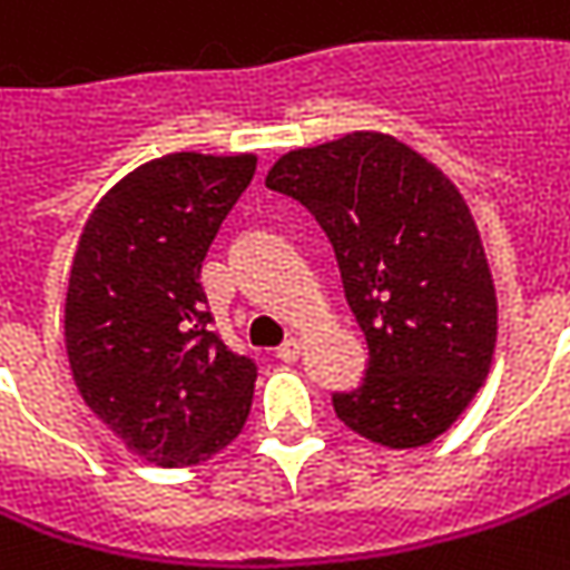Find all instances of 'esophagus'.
Instances as JSON below:
<instances>
[{"label":"esophagus","mask_w":570,"mask_h":570,"mask_svg":"<svg viewBox=\"0 0 570 570\" xmlns=\"http://www.w3.org/2000/svg\"><path fill=\"white\" fill-rule=\"evenodd\" d=\"M299 348H303V345H299V338H286L284 345L277 348V357H281L284 364H293V361L299 357Z\"/></svg>","instance_id":"obj_1"}]
</instances>
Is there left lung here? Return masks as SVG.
Segmentation results:
<instances>
[{
	"mask_svg": "<svg viewBox=\"0 0 570 570\" xmlns=\"http://www.w3.org/2000/svg\"><path fill=\"white\" fill-rule=\"evenodd\" d=\"M267 186L316 216L367 338L364 381L332 393L335 416L386 449L449 432L497 345L493 277L452 180L403 141L354 131L284 154Z\"/></svg>",
	"mask_w": 570,
	"mask_h": 570,
	"instance_id": "left-lung-1",
	"label": "left lung"
}]
</instances>
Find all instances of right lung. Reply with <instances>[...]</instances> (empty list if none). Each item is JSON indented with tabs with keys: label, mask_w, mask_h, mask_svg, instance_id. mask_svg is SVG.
Instances as JSON below:
<instances>
[{
	"label": "right lung",
	"mask_w": 570,
	"mask_h": 570,
	"mask_svg": "<svg viewBox=\"0 0 570 570\" xmlns=\"http://www.w3.org/2000/svg\"><path fill=\"white\" fill-rule=\"evenodd\" d=\"M254 167V154H167L86 218L63 306L70 371L86 406L151 464L213 458L252 410L257 367L213 332L199 271Z\"/></svg>",
	"instance_id": "right-lung-1"
}]
</instances>
